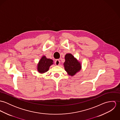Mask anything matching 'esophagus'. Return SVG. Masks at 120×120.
I'll use <instances>...</instances> for the list:
<instances>
[{
  "label": "esophagus",
  "mask_w": 120,
  "mask_h": 120,
  "mask_svg": "<svg viewBox=\"0 0 120 120\" xmlns=\"http://www.w3.org/2000/svg\"><path fill=\"white\" fill-rule=\"evenodd\" d=\"M55 65H56V66H58V65H60V60H55Z\"/></svg>",
  "instance_id": "obj_1"
}]
</instances>
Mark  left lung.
I'll return each mask as SVG.
<instances>
[{"instance_id": "8db88e82", "label": "left lung", "mask_w": 120, "mask_h": 120, "mask_svg": "<svg viewBox=\"0 0 120 120\" xmlns=\"http://www.w3.org/2000/svg\"><path fill=\"white\" fill-rule=\"evenodd\" d=\"M64 66L65 70L71 76L75 75L81 69L80 63L71 53H68L66 55Z\"/></svg>"}]
</instances>
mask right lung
<instances>
[{"label": "right lung", "mask_w": 120, "mask_h": 120, "mask_svg": "<svg viewBox=\"0 0 120 120\" xmlns=\"http://www.w3.org/2000/svg\"><path fill=\"white\" fill-rule=\"evenodd\" d=\"M52 62L53 60L51 59H47L45 56H43L39 62L38 71L41 73H44L48 71L50 66L53 64Z\"/></svg>", "instance_id": "add662e5"}]
</instances>
